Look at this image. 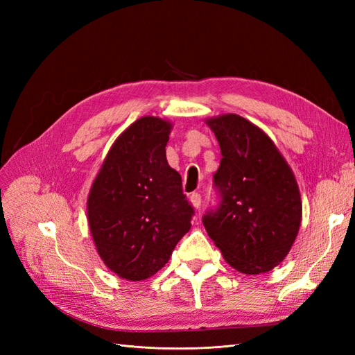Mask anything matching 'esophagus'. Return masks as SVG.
<instances>
[{"label":"esophagus","mask_w":355,"mask_h":355,"mask_svg":"<svg viewBox=\"0 0 355 355\" xmlns=\"http://www.w3.org/2000/svg\"><path fill=\"white\" fill-rule=\"evenodd\" d=\"M189 200H191V202H192V206H194L196 209H200V206H201V196H200V192H192V194L189 196Z\"/></svg>","instance_id":"1"}]
</instances>
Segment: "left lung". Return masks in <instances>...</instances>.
Wrapping results in <instances>:
<instances>
[{
  "label": "left lung",
  "instance_id": "obj_1",
  "mask_svg": "<svg viewBox=\"0 0 355 355\" xmlns=\"http://www.w3.org/2000/svg\"><path fill=\"white\" fill-rule=\"evenodd\" d=\"M206 123L222 158L213 175L218 204L202 216L204 228L235 270L270 271L292 249L300 227L293 171L271 139L245 118L228 114Z\"/></svg>",
  "mask_w": 355,
  "mask_h": 355
}]
</instances>
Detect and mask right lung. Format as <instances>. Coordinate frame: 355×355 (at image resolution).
<instances>
[{"mask_svg":"<svg viewBox=\"0 0 355 355\" xmlns=\"http://www.w3.org/2000/svg\"><path fill=\"white\" fill-rule=\"evenodd\" d=\"M171 124L142 116L118 136L94 179L89 225L105 265L130 282L163 268L189 231L194 207L166 158Z\"/></svg>","mask_w":355,"mask_h":355,"instance_id":"1","label":"right lung"}]
</instances>
